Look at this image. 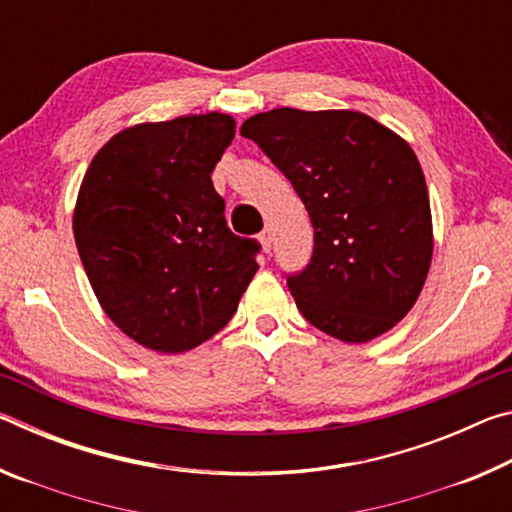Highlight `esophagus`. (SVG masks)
Here are the masks:
<instances>
[{"label": "esophagus", "mask_w": 512, "mask_h": 512, "mask_svg": "<svg viewBox=\"0 0 512 512\" xmlns=\"http://www.w3.org/2000/svg\"><path fill=\"white\" fill-rule=\"evenodd\" d=\"M259 241H262V246H264L266 253H271V248H273V230L271 228H264L262 232H259Z\"/></svg>", "instance_id": "34e87169"}]
</instances>
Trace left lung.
I'll return each instance as SVG.
<instances>
[{
	"label": "left lung",
	"instance_id": "obj_1",
	"mask_svg": "<svg viewBox=\"0 0 512 512\" xmlns=\"http://www.w3.org/2000/svg\"><path fill=\"white\" fill-rule=\"evenodd\" d=\"M305 203L314 253L287 287L334 339L366 343L409 314L433 237L427 183L402 137L354 110L277 108L244 121Z\"/></svg>",
	"mask_w": 512,
	"mask_h": 512
}]
</instances>
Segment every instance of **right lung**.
Returning <instances> with one entry per match:
<instances>
[{
	"instance_id": "obj_1",
	"label": "right lung",
	"mask_w": 512,
	"mask_h": 512,
	"mask_svg": "<svg viewBox=\"0 0 512 512\" xmlns=\"http://www.w3.org/2000/svg\"><path fill=\"white\" fill-rule=\"evenodd\" d=\"M235 137L221 112L126 128L85 173L74 239L112 323L144 348L185 352L228 325L257 271V239L225 223L212 171Z\"/></svg>"
}]
</instances>
